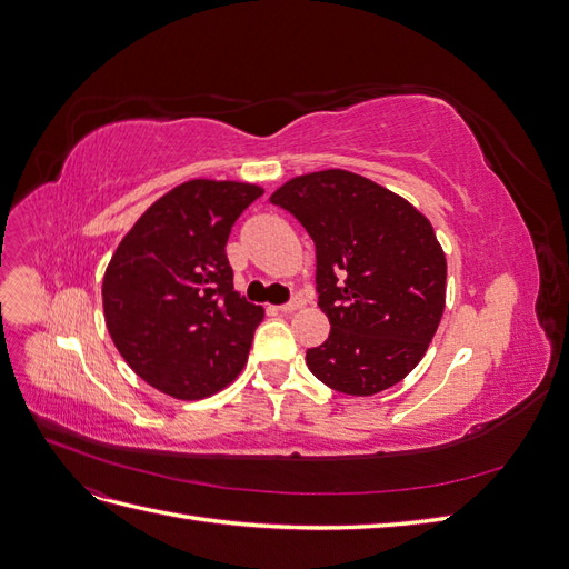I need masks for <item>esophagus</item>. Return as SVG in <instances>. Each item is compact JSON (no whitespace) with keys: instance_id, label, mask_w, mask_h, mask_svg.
<instances>
[{"instance_id":"esophagus-1","label":"esophagus","mask_w":569,"mask_h":569,"mask_svg":"<svg viewBox=\"0 0 569 569\" xmlns=\"http://www.w3.org/2000/svg\"><path fill=\"white\" fill-rule=\"evenodd\" d=\"M301 306H303V299H301V297H295L291 301L278 306V311H280V313H295L297 308H301Z\"/></svg>"}]
</instances>
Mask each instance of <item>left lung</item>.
I'll return each mask as SVG.
<instances>
[{"instance_id": "1", "label": "left lung", "mask_w": 569, "mask_h": 569, "mask_svg": "<svg viewBox=\"0 0 569 569\" xmlns=\"http://www.w3.org/2000/svg\"><path fill=\"white\" fill-rule=\"evenodd\" d=\"M270 201L295 216L316 244L318 306L332 330L306 351L308 370L349 396L401 382L443 313L446 258L429 220L347 170L289 180Z\"/></svg>"}]
</instances>
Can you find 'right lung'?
I'll return each instance as SVG.
<instances>
[{"mask_svg":"<svg viewBox=\"0 0 569 569\" xmlns=\"http://www.w3.org/2000/svg\"><path fill=\"white\" fill-rule=\"evenodd\" d=\"M263 194L244 182L189 180L151 203L104 274V318L126 363L159 391L194 401L242 372L263 308L232 284L237 218Z\"/></svg>","mask_w":569,"mask_h":569,"instance_id":"1","label":"right lung"}]
</instances>
